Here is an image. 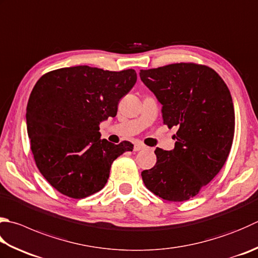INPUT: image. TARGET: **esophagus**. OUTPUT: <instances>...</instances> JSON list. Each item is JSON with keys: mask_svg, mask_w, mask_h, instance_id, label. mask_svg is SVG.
Wrapping results in <instances>:
<instances>
[{"mask_svg": "<svg viewBox=\"0 0 258 258\" xmlns=\"http://www.w3.org/2000/svg\"><path fill=\"white\" fill-rule=\"evenodd\" d=\"M145 148H146V146H144L143 144H140V143H137V144L135 145L134 150H135V152H139V150L145 149Z\"/></svg>", "mask_w": 258, "mask_h": 258, "instance_id": "34e87169", "label": "esophagus"}]
</instances>
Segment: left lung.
I'll use <instances>...</instances> for the list:
<instances>
[{
  "label": "left lung",
  "mask_w": 258,
  "mask_h": 258,
  "mask_svg": "<svg viewBox=\"0 0 258 258\" xmlns=\"http://www.w3.org/2000/svg\"><path fill=\"white\" fill-rule=\"evenodd\" d=\"M143 83L163 105L164 123L177 127L173 150L156 148L142 172L146 187L167 201L196 197L225 165L235 134L229 89L216 71L193 62L142 70Z\"/></svg>",
  "instance_id": "obj_1"
}]
</instances>
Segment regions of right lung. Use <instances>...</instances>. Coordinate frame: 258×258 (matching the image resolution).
Returning <instances> with one entry per match:
<instances>
[{
	"label": "right lung",
	"instance_id": "obj_1",
	"mask_svg": "<svg viewBox=\"0 0 258 258\" xmlns=\"http://www.w3.org/2000/svg\"><path fill=\"white\" fill-rule=\"evenodd\" d=\"M137 81L135 70L75 66L38 80L27 105V130L39 171L58 192L83 199L104 187L113 160L134 145L101 139L100 123L114 118Z\"/></svg>",
	"mask_w": 258,
	"mask_h": 258
}]
</instances>
